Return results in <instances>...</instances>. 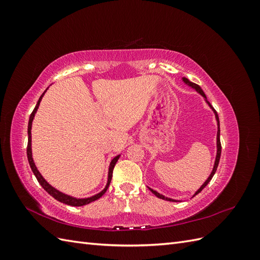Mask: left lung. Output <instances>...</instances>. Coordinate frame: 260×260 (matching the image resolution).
<instances>
[{
	"mask_svg": "<svg viewBox=\"0 0 260 260\" xmlns=\"http://www.w3.org/2000/svg\"><path fill=\"white\" fill-rule=\"evenodd\" d=\"M182 80L186 83V84H188L190 86H192L193 89H195L196 91H198L201 95L203 96V98H205V100H206V102H207V104L212 108V111H214V113H215V116H216V119H217V123H218V132H217V156H216V160H215V165H214V168H212V171H211V174H210V176L208 177V179L205 181V182H204V184L199 188L198 191L195 192V194H194V196L195 195H198L204 187H205L209 182H210V180L212 179V177H214V175H215V172H216V170H217V168H218V164H219V160H220V155H221V143H220V124H219V117H218V114H217V112L215 111L214 109V107H212L211 105H210V103L209 102L207 101V99H206V95H205V93L203 92V90L201 89V86L199 85V84H196V83H193V82H191L190 80L188 79H186V78H182ZM149 188V187H148ZM149 190H151V192L154 194V195H156L157 198L158 199H161V200H165V201H169V202H178V201H176V200H172V199H168V198H165L164 195H161V194H159L158 192H156V191H154V190H152V188H149Z\"/></svg>",
	"mask_w": 260,
	"mask_h": 260,
	"instance_id": "1",
	"label": "left lung"
}]
</instances>
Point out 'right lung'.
I'll list each match as a JSON object with an SVG mask.
<instances>
[{"instance_id": "1", "label": "right lung", "mask_w": 260, "mask_h": 260, "mask_svg": "<svg viewBox=\"0 0 260 260\" xmlns=\"http://www.w3.org/2000/svg\"><path fill=\"white\" fill-rule=\"evenodd\" d=\"M46 91V90H45ZM45 91L43 92L42 95L40 96V99H39L38 103L34 109V112L31 113L30 115V118H29V122H28V145H27V157H28V161H29V165L31 167V170H32V172L35 174L38 182L41 184V186L44 188V190L48 192L51 196H53V198L55 200H57L58 202L60 203H64V204H67V205H70V206H83V205H86V204H90L94 201L99 200L101 196H103L105 194V192L107 191V188L109 186V183H111L112 181V177H113V170H114V167L115 165L117 162V160L119 159V156L118 155L116 156L115 158L111 161V165H109V170H108V180H107V184L105 186V188L102 192H100L99 194L94 195V196H91V198H88V199H76V198H73V196H69V195H66L64 193H61L59 191H57L56 188H54L52 185H50L46 181L44 180V178L41 176L40 172H39V170L37 169L36 165L34 162V159H32V152H31V125H32V120H34V117H35V114L37 113V109L39 107V105H40V102L44 95Z\"/></svg>"}]
</instances>
